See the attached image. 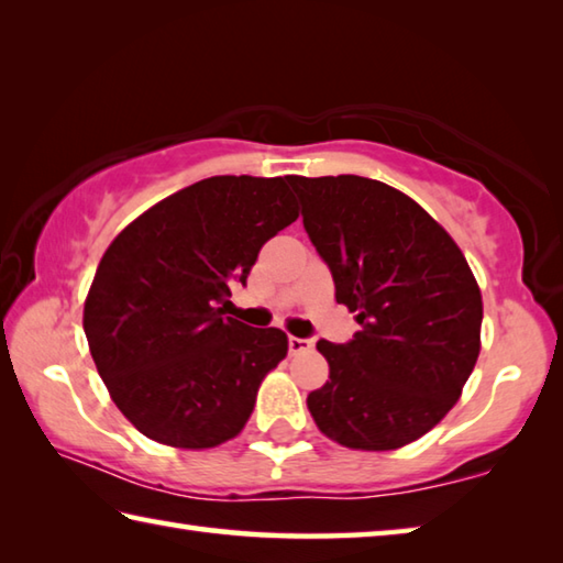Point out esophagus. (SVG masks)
Masks as SVG:
<instances>
[{
	"mask_svg": "<svg viewBox=\"0 0 563 563\" xmlns=\"http://www.w3.org/2000/svg\"><path fill=\"white\" fill-rule=\"evenodd\" d=\"M288 350H290V355H305V352L312 350V340L290 338V340H288Z\"/></svg>",
	"mask_w": 563,
	"mask_h": 563,
	"instance_id": "34e87169",
	"label": "esophagus"
}]
</instances>
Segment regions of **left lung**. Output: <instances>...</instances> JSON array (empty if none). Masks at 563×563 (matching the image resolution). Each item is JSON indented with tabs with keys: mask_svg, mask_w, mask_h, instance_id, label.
<instances>
[{
	"mask_svg": "<svg viewBox=\"0 0 563 563\" xmlns=\"http://www.w3.org/2000/svg\"><path fill=\"white\" fill-rule=\"evenodd\" d=\"M302 225L355 312L347 345L318 342L330 379L308 395L318 430L362 452L419 440L462 397L482 350V290L452 235L383 180L288 176Z\"/></svg>",
	"mask_w": 563,
	"mask_h": 563,
	"instance_id": "8db88e82",
	"label": "left lung"
}]
</instances>
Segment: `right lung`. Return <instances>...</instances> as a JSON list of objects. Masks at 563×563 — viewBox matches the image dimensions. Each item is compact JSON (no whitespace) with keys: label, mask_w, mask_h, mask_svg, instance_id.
<instances>
[{"label":"right lung","mask_w":563,"mask_h":563,"mask_svg":"<svg viewBox=\"0 0 563 563\" xmlns=\"http://www.w3.org/2000/svg\"><path fill=\"white\" fill-rule=\"evenodd\" d=\"M298 216L280 176H213L151 206L107 247L84 332L113 405L148 440L211 450L241 434L288 335L228 318V295Z\"/></svg>","instance_id":"right-lung-1"}]
</instances>
